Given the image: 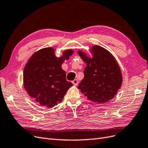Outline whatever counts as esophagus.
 <instances>
[{
	"mask_svg": "<svg viewBox=\"0 0 148 148\" xmlns=\"http://www.w3.org/2000/svg\"><path fill=\"white\" fill-rule=\"evenodd\" d=\"M72 83L75 86H77L78 84V82L77 80V79H75L73 81H72Z\"/></svg>",
	"mask_w": 148,
	"mask_h": 148,
	"instance_id": "obj_1",
	"label": "esophagus"
}]
</instances>
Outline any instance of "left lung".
<instances>
[{"instance_id":"1","label":"left lung","mask_w":148,"mask_h":148,"mask_svg":"<svg viewBox=\"0 0 148 148\" xmlns=\"http://www.w3.org/2000/svg\"><path fill=\"white\" fill-rule=\"evenodd\" d=\"M92 57L79 50L78 53L86 66L78 88L90 101L105 103L113 99L120 88L123 77L114 56L101 46L91 48Z\"/></svg>"}]
</instances>
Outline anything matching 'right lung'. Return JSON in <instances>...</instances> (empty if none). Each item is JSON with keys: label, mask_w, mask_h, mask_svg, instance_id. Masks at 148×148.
<instances>
[{"label": "right lung", "mask_w": 148, "mask_h": 148, "mask_svg": "<svg viewBox=\"0 0 148 148\" xmlns=\"http://www.w3.org/2000/svg\"><path fill=\"white\" fill-rule=\"evenodd\" d=\"M73 53L67 49L61 57L52 47L43 48L31 56L24 67L23 82L31 98L42 106L53 108L60 103L73 84L66 81L62 65Z\"/></svg>", "instance_id": "add662e5"}]
</instances>
